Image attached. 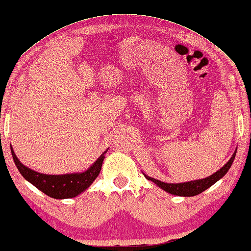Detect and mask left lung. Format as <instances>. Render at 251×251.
I'll use <instances>...</instances> for the list:
<instances>
[{"label":"left lung","instance_id":"8db88e82","mask_svg":"<svg viewBox=\"0 0 251 251\" xmlns=\"http://www.w3.org/2000/svg\"><path fill=\"white\" fill-rule=\"evenodd\" d=\"M236 153H237V150L234 151V153L232 154V156L230 157V160L226 162L220 170H218L216 173H213L212 176H210L208 177L200 178V180H194V181L183 182V183H165V182L158 181L154 177L147 176L145 173L143 174H144V176L147 178V180L152 181L158 186V188L166 191L168 193L174 194V196H178V197H194L202 193L206 189H209L210 186L213 185L214 183L218 182L220 178H222L226 176L229 169L231 168L234 157H236Z\"/></svg>","mask_w":251,"mask_h":251}]
</instances>
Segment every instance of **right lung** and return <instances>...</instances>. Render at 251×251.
<instances>
[{
    "label": "right lung",
    "mask_w": 251,
    "mask_h": 251,
    "mask_svg": "<svg viewBox=\"0 0 251 251\" xmlns=\"http://www.w3.org/2000/svg\"><path fill=\"white\" fill-rule=\"evenodd\" d=\"M106 150L99 156L94 164L83 172L67 173V174H43L31 170L19 161L11 145V153L13 156L15 165L21 173V176L29 181L31 184L39 189L41 192L47 194L48 197L62 200V199H71L79 196L83 191H86L96 180L99 172L101 170L102 162L105 160Z\"/></svg>",
    "instance_id": "right-lung-1"
}]
</instances>
